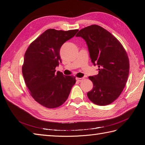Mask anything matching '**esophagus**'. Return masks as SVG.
I'll list each match as a JSON object with an SVG mask.
<instances>
[{"label": "esophagus", "mask_w": 145, "mask_h": 145, "mask_svg": "<svg viewBox=\"0 0 145 145\" xmlns=\"http://www.w3.org/2000/svg\"><path fill=\"white\" fill-rule=\"evenodd\" d=\"M76 79L77 81L78 82H82L83 80V79H84V78L83 77H82V78H79V77H76Z\"/></svg>", "instance_id": "34e87169"}]
</instances>
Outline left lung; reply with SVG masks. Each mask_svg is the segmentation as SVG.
<instances>
[{"mask_svg": "<svg viewBox=\"0 0 145 145\" xmlns=\"http://www.w3.org/2000/svg\"><path fill=\"white\" fill-rule=\"evenodd\" d=\"M76 37L86 41L91 62L99 67L97 75L89 77L93 88L88 97L99 106L111 104L119 97L129 76V60L125 48L111 33L97 25L80 29Z\"/></svg>", "mask_w": 145, "mask_h": 145, "instance_id": "left-lung-1", "label": "left lung"}]
</instances>
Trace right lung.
Here are the masks:
<instances>
[{"instance_id":"add662e5","label":"right lung","mask_w":145,"mask_h":145,"mask_svg":"<svg viewBox=\"0 0 145 145\" xmlns=\"http://www.w3.org/2000/svg\"><path fill=\"white\" fill-rule=\"evenodd\" d=\"M78 31L48 29L25 52L22 66L25 84L33 99L46 108H57L64 103L76 83L75 77L56 72V67L62 62L61 46Z\"/></svg>"}]
</instances>
